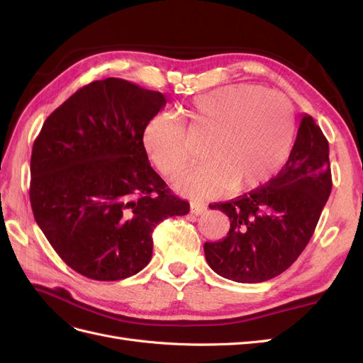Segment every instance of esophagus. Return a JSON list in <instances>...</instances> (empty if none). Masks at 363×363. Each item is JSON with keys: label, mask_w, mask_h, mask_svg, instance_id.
I'll return each instance as SVG.
<instances>
[{"label": "esophagus", "mask_w": 363, "mask_h": 363, "mask_svg": "<svg viewBox=\"0 0 363 363\" xmlns=\"http://www.w3.org/2000/svg\"><path fill=\"white\" fill-rule=\"evenodd\" d=\"M191 212L194 215H203L207 212V207L204 204H199V203H192L191 204Z\"/></svg>", "instance_id": "1"}]
</instances>
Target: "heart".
<instances>
[{"label":"heart","instance_id":"heart-1","mask_svg":"<svg viewBox=\"0 0 363 363\" xmlns=\"http://www.w3.org/2000/svg\"><path fill=\"white\" fill-rule=\"evenodd\" d=\"M183 118L192 135L207 136L200 167L182 172L175 188L191 196H216L233 188L255 189L276 175L286 162L294 140L291 104L260 86L236 84L196 96ZM156 167L174 175L189 163L191 151L182 119L162 112L142 133Z\"/></svg>","mask_w":363,"mask_h":363}]
</instances>
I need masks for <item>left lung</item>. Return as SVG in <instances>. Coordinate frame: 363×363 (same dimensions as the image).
Wrapping results in <instances>:
<instances>
[{
	"instance_id": "1",
	"label": "left lung",
	"mask_w": 363,
	"mask_h": 363,
	"mask_svg": "<svg viewBox=\"0 0 363 363\" xmlns=\"http://www.w3.org/2000/svg\"><path fill=\"white\" fill-rule=\"evenodd\" d=\"M330 192L328 142L313 118L303 115L289 159L276 177L211 206L230 218V230L224 239L204 244L208 267L239 283L277 277L309 244Z\"/></svg>"
}]
</instances>
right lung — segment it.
<instances>
[{"mask_svg": "<svg viewBox=\"0 0 363 363\" xmlns=\"http://www.w3.org/2000/svg\"><path fill=\"white\" fill-rule=\"evenodd\" d=\"M167 98L123 79L83 86L42 125L30 162V203L60 259L115 281L144 269L152 230L189 213L151 168L142 133Z\"/></svg>", "mask_w": 363, "mask_h": 363, "instance_id": "obj_1", "label": "right lung"}]
</instances>
